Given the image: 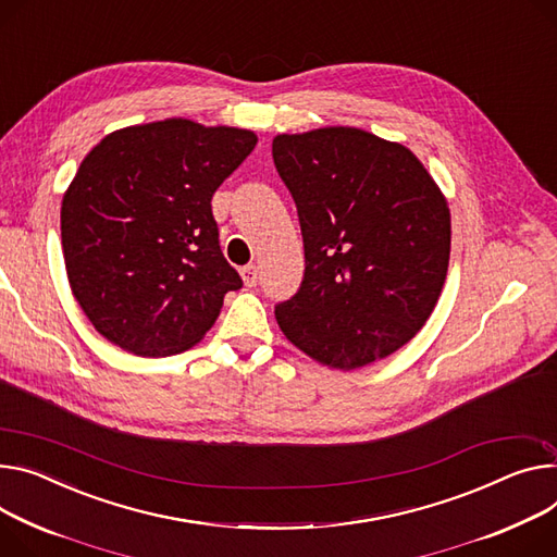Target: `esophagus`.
<instances>
[{"label":"esophagus","instance_id":"esophagus-1","mask_svg":"<svg viewBox=\"0 0 557 557\" xmlns=\"http://www.w3.org/2000/svg\"><path fill=\"white\" fill-rule=\"evenodd\" d=\"M240 278L247 287H256V283H259V268L256 265H247L240 270Z\"/></svg>","mask_w":557,"mask_h":557}]
</instances>
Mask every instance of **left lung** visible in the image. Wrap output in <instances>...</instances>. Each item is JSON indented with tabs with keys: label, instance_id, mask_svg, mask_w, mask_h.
<instances>
[{
	"label": "left lung",
	"instance_id": "8db88e82",
	"mask_svg": "<svg viewBox=\"0 0 557 557\" xmlns=\"http://www.w3.org/2000/svg\"><path fill=\"white\" fill-rule=\"evenodd\" d=\"M278 176L306 247V274L274 314L314 361L386 359L433 314L450 259L448 200L404 145L357 126L278 134Z\"/></svg>",
	"mask_w": 557,
	"mask_h": 557
}]
</instances>
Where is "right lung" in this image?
<instances>
[{"instance_id":"right-lung-1","label":"right lung","mask_w":557,"mask_h":557,"mask_svg":"<svg viewBox=\"0 0 557 557\" xmlns=\"http://www.w3.org/2000/svg\"><path fill=\"white\" fill-rule=\"evenodd\" d=\"M259 143L236 126L166 117L104 136L62 198V249L82 312L113 346L169 357L216 323L243 285L211 196Z\"/></svg>"}]
</instances>
